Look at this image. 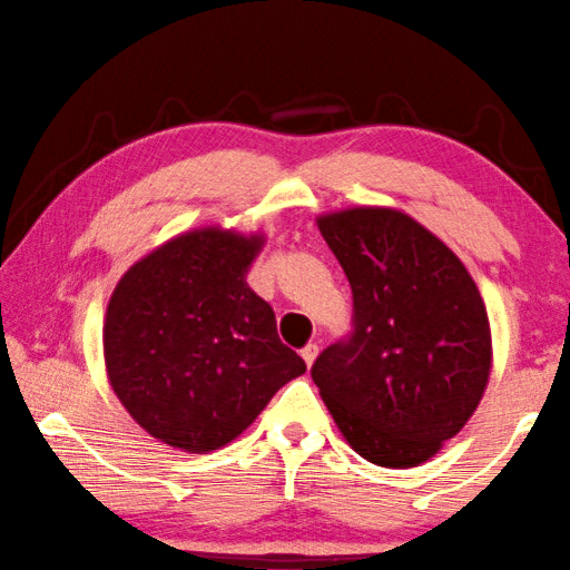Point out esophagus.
Instances as JSON below:
<instances>
[{
  "label": "esophagus",
  "instance_id": "esophagus-1",
  "mask_svg": "<svg viewBox=\"0 0 570 570\" xmlns=\"http://www.w3.org/2000/svg\"><path fill=\"white\" fill-rule=\"evenodd\" d=\"M301 356L307 363V368H311L313 363H315V358H318V346H315V343H307V346L301 351Z\"/></svg>",
  "mask_w": 570,
  "mask_h": 570
}]
</instances>
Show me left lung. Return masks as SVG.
Masks as SVG:
<instances>
[{
	"label": "left lung",
	"instance_id": "left-lung-1",
	"mask_svg": "<svg viewBox=\"0 0 570 570\" xmlns=\"http://www.w3.org/2000/svg\"><path fill=\"white\" fill-rule=\"evenodd\" d=\"M353 291V331L313 381L343 440L379 468H419L470 422L492 371L488 307L462 259L391 207L321 214Z\"/></svg>",
	"mask_w": 570,
	"mask_h": 570
}]
</instances>
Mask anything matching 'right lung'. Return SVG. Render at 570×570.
Wrapping results in <instances>:
<instances>
[{"instance_id":"1","label":"right lung","mask_w":570,"mask_h":570,"mask_svg":"<svg viewBox=\"0 0 570 570\" xmlns=\"http://www.w3.org/2000/svg\"><path fill=\"white\" fill-rule=\"evenodd\" d=\"M265 235L197 227L130 265L102 321L108 384L154 440L189 454L229 444L305 361L247 285Z\"/></svg>"}]
</instances>
